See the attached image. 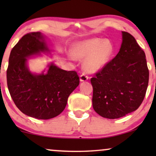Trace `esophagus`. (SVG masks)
Masks as SVG:
<instances>
[{"instance_id":"obj_1","label":"esophagus","mask_w":156,"mask_h":156,"mask_svg":"<svg viewBox=\"0 0 156 156\" xmlns=\"http://www.w3.org/2000/svg\"><path fill=\"white\" fill-rule=\"evenodd\" d=\"M89 79V76L87 75L85 72H83V73L80 75V81L81 82H85Z\"/></svg>"}]
</instances>
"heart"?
<instances>
[{"label": "heart", "instance_id": "b5f03b06", "mask_svg": "<svg viewBox=\"0 0 156 156\" xmlns=\"http://www.w3.org/2000/svg\"><path fill=\"white\" fill-rule=\"evenodd\" d=\"M113 51L114 46L110 40L94 38L76 44L73 55L76 58L85 59L84 69L87 72H95L106 65Z\"/></svg>", "mask_w": 156, "mask_h": 156}]
</instances>
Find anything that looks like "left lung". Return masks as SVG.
Listing matches in <instances>:
<instances>
[{
    "label": "left lung",
    "mask_w": 156,
    "mask_h": 156,
    "mask_svg": "<svg viewBox=\"0 0 156 156\" xmlns=\"http://www.w3.org/2000/svg\"><path fill=\"white\" fill-rule=\"evenodd\" d=\"M122 35L118 54L91 79L93 108L106 119L121 118L137 109L148 84L144 51L131 34L122 32Z\"/></svg>",
    "instance_id": "obj_1"
}]
</instances>
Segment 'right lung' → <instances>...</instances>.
Instances as JSON below:
<instances>
[{"label":"right lung","mask_w":156,"mask_h":156,"mask_svg":"<svg viewBox=\"0 0 156 156\" xmlns=\"http://www.w3.org/2000/svg\"><path fill=\"white\" fill-rule=\"evenodd\" d=\"M49 51L40 32L25 34L12 49L7 69L10 97L20 112L38 119H50L65 109L69 96L80 84L75 71L51 64L47 74H32L26 57Z\"/></svg>","instance_id":"add662e5"}]
</instances>
